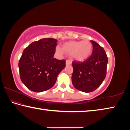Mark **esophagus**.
Listing matches in <instances>:
<instances>
[{
    "label": "esophagus",
    "mask_w": 130,
    "mask_h": 130,
    "mask_svg": "<svg viewBox=\"0 0 130 130\" xmlns=\"http://www.w3.org/2000/svg\"><path fill=\"white\" fill-rule=\"evenodd\" d=\"M70 64H71V61L70 60H69V59H67V60H66V65L69 66Z\"/></svg>",
    "instance_id": "1"
}]
</instances>
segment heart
Instances as JSON below:
<instances>
[{
    "label": "heart",
    "mask_w": 130,
    "mask_h": 130,
    "mask_svg": "<svg viewBox=\"0 0 130 130\" xmlns=\"http://www.w3.org/2000/svg\"><path fill=\"white\" fill-rule=\"evenodd\" d=\"M92 48V43L89 40L70 41L63 44V48L57 46L56 51L59 54L66 52L75 60L83 61L91 55Z\"/></svg>",
    "instance_id": "b5f03b06"
}]
</instances>
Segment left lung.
<instances>
[{"label": "left lung", "mask_w": 130, "mask_h": 130, "mask_svg": "<svg viewBox=\"0 0 130 130\" xmlns=\"http://www.w3.org/2000/svg\"><path fill=\"white\" fill-rule=\"evenodd\" d=\"M92 55L83 61H72V83L77 90L91 92L98 88L106 76L108 58L104 48L95 41Z\"/></svg>", "instance_id": "obj_1"}]
</instances>
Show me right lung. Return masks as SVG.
I'll return each mask as SVG.
<instances>
[{
  "label": "right lung",
  "instance_id": "1",
  "mask_svg": "<svg viewBox=\"0 0 130 130\" xmlns=\"http://www.w3.org/2000/svg\"><path fill=\"white\" fill-rule=\"evenodd\" d=\"M57 40L44 38L35 41L24 50L19 61L22 83L34 92L50 89L58 74L66 67V61L54 58Z\"/></svg>",
  "mask_w": 130,
  "mask_h": 130
}]
</instances>
